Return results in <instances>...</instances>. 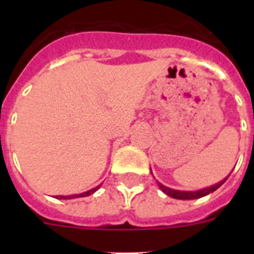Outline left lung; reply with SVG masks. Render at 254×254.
Masks as SVG:
<instances>
[{
    "label": "left lung",
    "mask_w": 254,
    "mask_h": 254,
    "mask_svg": "<svg viewBox=\"0 0 254 254\" xmlns=\"http://www.w3.org/2000/svg\"><path fill=\"white\" fill-rule=\"evenodd\" d=\"M226 179H228V177H226L224 181L220 182V183H217V185L212 186V187L205 188V190H196V192H185V190H172V188L165 187V186L160 185V183H159V187H160V190H163L164 193H167L168 196L173 197V198H177V199H194V198H199V197L206 196V194H208V193H211V192L216 190L217 188H219L220 186L223 185L224 182L226 181Z\"/></svg>",
    "instance_id": "obj_1"
}]
</instances>
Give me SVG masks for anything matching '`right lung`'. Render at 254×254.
Returning <instances> with one entry per match:
<instances>
[{"instance_id":"obj_1","label":"right lung","mask_w":254,"mask_h":254,"mask_svg":"<svg viewBox=\"0 0 254 254\" xmlns=\"http://www.w3.org/2000/svg\"><path fill=\"white\" fill-rule=\"evenodd\" d=\"M99 188V186L96 188H94V190H87V192H84V193L81 194H75V196H56V198H64V199H68V198H77V197H86V196H90V194H93L94 192H95L96 190Z\"/></svg>"}]
</instances>
